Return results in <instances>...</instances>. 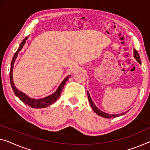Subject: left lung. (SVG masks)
Masks as SVG:
<instances>
[{"mask_svg":"<svg viewBox=\"0 0 150 150\" xmlns=\"http://www.w3.org/2000/svg\"><path fill=\"white\" fill-rule=\"evenodd\" d=\"M133 53H134V57L135 59H136V60L139 62V64H142L141 60H140V57L139 56V54H138V52L137 50H133ZM87 94H88V100L90 102V104L91 105V107L93 110H94V112H96V114L99 116L100 117H105V118H107V119H110V118H115V117H119L121 116V115H125L127 112L128 111H126L125 112H123V113H121V114H117V115H110V114H108V113H106L105 112H103L101 111L100 110H99L97 107H96L95 105H94V103H93V101L92 100V99L91 98V96H90V94L88 93V92H87Z\"/></svg>","mask_w":150,"mask_h":150,"instance_id":"8db88e82","label":"left lung"}]
</instances>
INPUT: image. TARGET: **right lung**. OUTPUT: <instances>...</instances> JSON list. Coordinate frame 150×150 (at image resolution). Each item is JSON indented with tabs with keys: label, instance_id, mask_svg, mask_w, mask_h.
<instances>
[{
	"label": "right lung",
	"instance_id": "right-lung-1",
	"mask_svg": "<svg viewBox=\"0 0 150 150\" xmlns=\"http://www.w3.org/2000/svg\"><path fill=\"white\" fill-rule=\"evenodd\" d=\"M28 39V37L25 38L23 41L19 45V47L18 48L17 51L14 54L13 57L12 59V62H11V70H10V82H11V87H12V89L14 92V93L16 96L19 98L22 101L23 103H24L25 104H26L27 105L29 106L31 108H34V109H41V108H45L47 107L48 106L51 105L53 104L55 101L58 99V98L60 96L61 93L62 91V89L64 88V86H65L66 81L69 79V78L70 77V75H68L67 77L65 78L62 82L59 85L58 88L57 89V91L55 92L54 94H51V95L47 96L44 98H41V99H33V98H31L27 96V95H25L24 93H23L22 92L19 91L17 88H16L15 84H14L13 82V66H14V63H15V61L16 58H17V55L19 54V52L21 50V49L23 47V45H25V41Z\"/></svg>",
	"mask_w": 150,
	"mask_h": 150
}]
</instances>
